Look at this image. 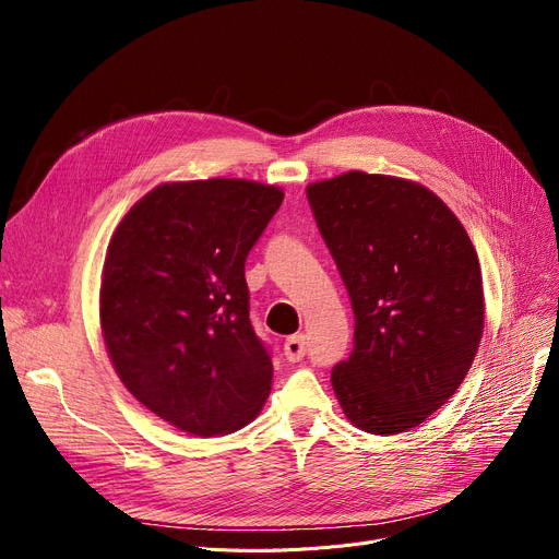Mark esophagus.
Listing matches in <instances>:
<instances>
[{"label":"esophagus","mask_w":559,"mask_h":559,"mask_svg":"<svg viewBox=\"0 0 559 559\" xmlns=\"http://www.w3.org/2000/svg\"><path fill=\"white\" fill-rule=\"evenodd\" d=\"M283 350H285V358H287L289 362L304 360V356H306V335H304V333H297V335L287 337L285 344H283Z\"/></svg>","instance_id":"34e87169"}]
</instances>
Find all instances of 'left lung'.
<instances>
[{"label": "left lung", "mask_w": 559, "mask_h": 559, "mask_svg": "<svg viewBox=\"0 0 559 559\" xmlns=\"http://www.w3.org/2000/svg\"><path fill=\"white\" fill-rule=\"evenodd\" d=\"M356 314L354 350L331 371L350 424L396 435L462 385L485 329L478 253L428 188L346 171L306 188Z\"/></svg>", "instance_id": "8db88e82"}]
</instances>
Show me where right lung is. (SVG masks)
<instances>
[{"mask_svg":"<svg viewBox=\"0 0 559 559\" xmlns=\"http://www.w3.org/2000/svg\"><path fill=\"white\" fill-rule=\"evenodd\" d=\"M283 190L242 179L163 183L115 228L99 319L124 388L169 426H247L272 390V350L249 319L245 262Z\"/></svg>","mask_w":559,"mask_h":559,"instance_id":"add662e5","label":"right lung"}]
</instances>
